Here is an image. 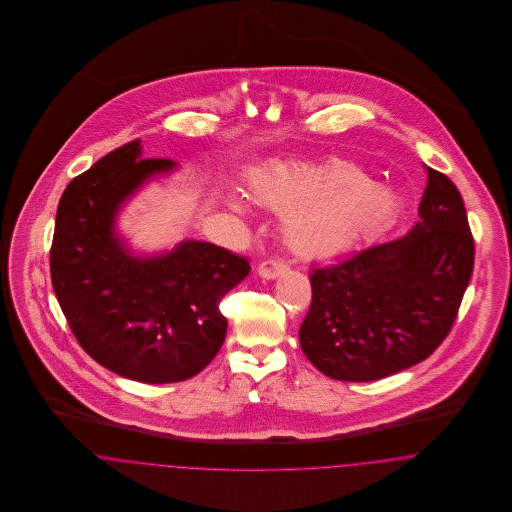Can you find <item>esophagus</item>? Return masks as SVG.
<instances>
[{"mask_svg": "<svg viewBox=\"0 0 512 512\" xmlns=\"http://www.w3.org/2000/svg\"><path fill=\"white\" fill-rule=\"evenodd\" d=\"M286 268H288V265H286L282 259H265V261L259 263L257 272H259L263 278L272 280V278H278Z\"/></svg>", "mask_w": 512, "mask_h": 512, "instance_id": "obj_1", "label": "esophagus"}]
</instances>
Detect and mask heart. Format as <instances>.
Wrapping results in <instances>:
<instances>
[{"label":"heart","instance_id":"heart-1","mask_svg":"<svg viewBox=\"0 0 512 512\" xmlns=\"http://www.w3.org/2000/svg\"><path fill=\"white\" fill-rule=\"evenodd\" d=\"M249 190L261 203L286 215L295 247L332 253L361 242L393 211L390 192L355 165L334 161L324 167L272 163L249 174ZM230 205L245 211L242 197Z\"/></svg>","mask_w":512,"mask_h":512}]
</instances>
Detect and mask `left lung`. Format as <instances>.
<instances>
[{"label":"left lung","instance_id":"obj_1","mask_svg":"<svg viewBox=\"0 0 512 512\" xmlns=\"http://www.w3.org/2000/svg\"><path fill=\"white\" fill-rule=\"evenodd\" d=\"M428 171L413 230L313 268L299 328L307 359L334 380L370 382L428 359L451 332L474 268L463 197Z\"/></svg>","mask_w":512,"mask_h":512}]
</instances>
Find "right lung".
I'll return each mask as SVG.
<instances>
[{"mask_svg": "<svg viewBox=\"0 0 512 512\" xmlns=\"http://www.w3.org/2000/svg\"><path fill=\"white\" fill-rule=\"evenodd\" d=\"M169 159H142L140 140L107 153L61 195L49 251L51 284L80 347L101 366L144 384L182 382L219 353L228 322L220 299L249 261L207 242L132 257L113 230L124 199Z\"/></svg>", "mask_w": 512, "mask_h": 512, "instance_id": "add662e5", "label": "right lung"}]
</instances>
